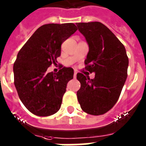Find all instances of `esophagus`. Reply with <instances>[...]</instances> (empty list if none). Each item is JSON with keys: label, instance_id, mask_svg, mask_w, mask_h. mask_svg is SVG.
I'll use <instances>...</instances> for the list:
<instances>
[{"label": "esophagus", "instance_id": "obj_1", "mask_svg": "<svg viewBox=\"0 0 146 146\" xmlns=\"http://www.w3.org/2000/svg\"><path fill=\"white\" fill-rule=\"evenodd\" d=\"M76 74H77V72H76V71H74V75H73L74 78L76 77Z\"/></svg>", "mask_w": 146, "mask_h": 146}]
</instances>
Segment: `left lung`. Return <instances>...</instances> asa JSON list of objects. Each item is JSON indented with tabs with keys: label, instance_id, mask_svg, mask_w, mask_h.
<instances>
[{
	"label": "left lung",
	"instance_id": "obj_1",
	"mask_svg": "<svg viewBox=\"0 0 146 146\" xmlns=\"http://www.w3.org/2000/svg\"><path fill=\"white\" fill-rule=\"evenodd\" d=\"M76 25L89 44L85 69L95 73L94 79L77 73L81 84L76 93L78 102L86 113L102 115L111 110L120 97L127 77L129 59L123 44L104 24L90 22Z\"/></svg>",
	"mask_w": 146,
	"mask_h": 146
}]
</instances>
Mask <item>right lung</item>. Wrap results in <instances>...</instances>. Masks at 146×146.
Returning a JSON list of instances; mask_svg holds the SVG:
<instances>
[{
  "mask_svg": "<svg viewBox=\"0 0 146 146\" xmlns=\"http://www.w3.org/2000/svg\"><path fill=\"white\" fill-rule=\"evenodd\" d=\"M76 30L73 23L43 25L18 53L13 64L14 85L19 99L33 114L47 117L60 108L73 69L64 66L57 73L47 70L56 64L62 43Z\"/></svg>",
  "mask_w": 146,
  "mask_h": 146,
  "instance_id": "obj_1",
  "label": "right lung"
}]
</instances>
